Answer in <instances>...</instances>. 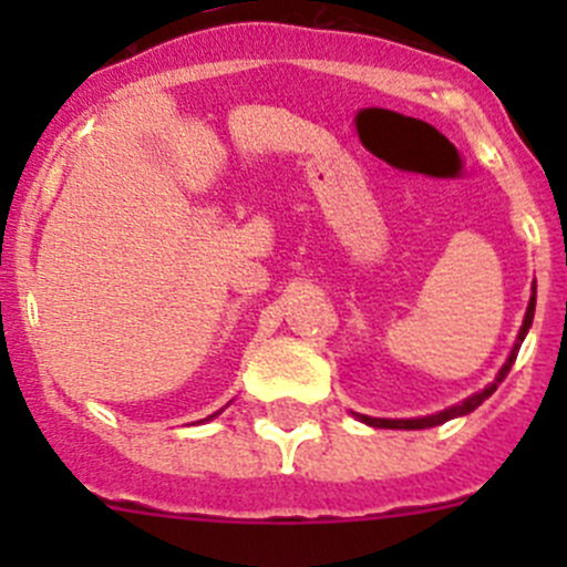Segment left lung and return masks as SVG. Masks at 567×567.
<instances>
[{
  "mask_svg": "<svg viewBox=\"0 0 567 567\" xmlns=\"http://www.w3.org/2000/svg\"><path fill=\"white\" fill-rule=\"evenodd\" d=\"M535 296H537V288H535V285H532V296H529L527 316H524L522 329H518L516 346H513L511 357L505 359V364H502V370H499V373H496V379L491 381V384L485 386V390H480V392L468 394V398H466V400H461V403H455V405H450V409L436 411V414H427V416H411V420H381V416L357 414V411H353V416H357L359 422H364V425H370V427H392V431H425V427H436V425H442V422L455 420V416H466V414H472V411L477 409V405L483 403V400H488L491 394L496 392V386H499L502 381H505V375L511 373L513 362H516V357H518V348H522L524 337H527V331H529V326H532V318H535Z\"/></svg>",
  "mask_w": 567,
  "mask_h": 567,
  "instance_id": "8db88e82",
  "label": "left lung"
}]
</instances>
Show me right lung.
I'll list each match as a JSON object with an SVG mask.
<instances>
[{"label": "right lung", "instance_id": "obj_1", "mask_svg": "<svg viewBox=\"0 0 567 567\" xmlns=\"http://www.w3.org/2000/svg\"><path fill=\"white\" fill-rule=\"evenodd\" d=\"M219 414H221V411H216V414H210V416H208V420H214V416H219ZM199 422H205V420H199Z\"/></svg>", "mask_w": 567, "mask_h": 567}]
</instances>
